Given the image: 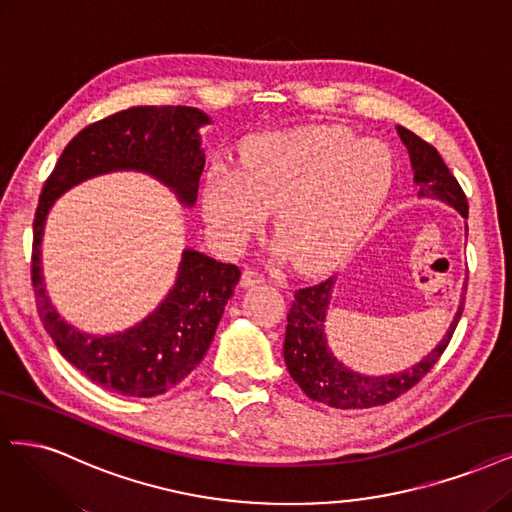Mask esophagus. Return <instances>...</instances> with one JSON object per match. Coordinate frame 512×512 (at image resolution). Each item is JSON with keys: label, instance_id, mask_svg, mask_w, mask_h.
<instances>
[{"label": "esophagus", "instance_id": "esophagus-1", "mask_svg": "<svg viewBox=\"0 0 512 512\" xmlns=\"http://www.w3.org/2000/svg\"><path fill=\"white\" fill-rule=\"evenodd\" d=\"M262 281H264V275H260L256 269H245L241 273V286H245V288L262 284Z\"/></svg>", "mask_w": 512, "mask_h": 512}]
</instances>
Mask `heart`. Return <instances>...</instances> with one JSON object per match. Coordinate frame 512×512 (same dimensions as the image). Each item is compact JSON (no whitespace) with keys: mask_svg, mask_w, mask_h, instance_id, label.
Segmentation results:
<instances>
[{"mask_svg":"<svg viewBox=\"0 0 512 512\" xmlns=\"http://www.w3.org/2000/svg\"><path fill=\"white\" fill-rule=\"evenodd\" d=\"M392 186V156L341 127H305L245 142L239 169L216 167L203 216L226 250L248 243L275 211L273 233L296 267L322 271L364 235Z\"/></svg>","mask_w":512,"mask_h":512,"instance_id":"heart-1","label":"heart"}]
</instances>
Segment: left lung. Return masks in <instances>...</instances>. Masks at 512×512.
Instances as JSON below:
<instances>
[{"label":"left lung","instance_id":"obj_1","mask_svg":"<svg viewBox=\"0 0 512 512\" xmlns=\"http://www.w3.org/2000/svg\"><path fill=\"white\" fill-rule=\"evenodd\" d=\"M398 135L407 146L413 178L419 186V197L438 199L455 207L464 218H468V199L464 190L453 178V173L445 165L443 156L413 131L398 127ZM332 277L320 281V284L301 288L294 292V301L288 311L284 358L292 379L298 387L317 402H324L334 409H368L381 407L407 394L413 385L424 379L432 366L445 354V349L453 337L464 311V296L460 309H457L453 322L445 334V339L413 368L404 373L385 375V377H364L354 370L345 368L337 358L330 354L324 337V317L330 303ZM466 290V286H464Z\"/></svg>","mask_w":512,"mask_h":512}]
</instances>
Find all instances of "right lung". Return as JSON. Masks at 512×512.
Returning a JSON list of instances; mask_svg holds the SVG:
<instances>
[{"instance_id":"1","label":"right lung","mask_w":512,"mask_h":512,"mask_svg":"<svg viewBox=\"0 0 512 512\" xmlns=\"http://www.w3.org/2000/svg\"><path fill=\"white\" fill-rule=\"evenodd\" d=\"M207 122V114L186 105H135L84 127L44 182L33 218L35 305L61 356L110 392L152 398L188 377L214 339L241 271L237 264L186 250L178 281L161 307L127 332L91 337L65 324L46 296L40 267L46 214L67 188L116 169L146 171L171 186L182 203L192 205L205 167L199 127Z\"/></svg>"}]
</instances>
